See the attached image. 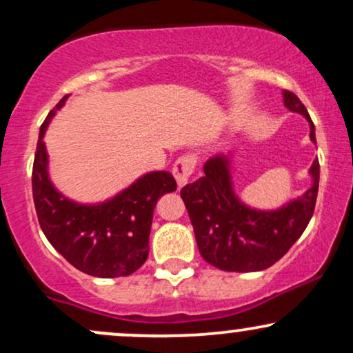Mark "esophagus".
I'll return each instance as SVG.
<instances>
[{"label": "esophagus", "mask_w": 353, "mask_h": 353, "mask_svg": "<svg viewBox=\"0 0 353 353\" xmlns=\"http://www.w3.org/2000/svg\"><path fill=\"white\" fill-rule=\"evenodd\" d=\"M194 168H196V157L189 156V154L188 156H181L179 159L176 161V164H174L172 168V174L174 177H176L179 188L188 184L189 177L192 176L194 172Z\"/></svg>", "instance_id": "esophagus-1"}]
</instances>
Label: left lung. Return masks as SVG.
<instances>
[{"label":"left lung","instance_id":"1","mask_svg":"<svg viewBox=\"0 0 353 353\" xmlns=\"http://www.w3.org/2000/svg\"><path fill=\"white\" fill-rule=\"evenodd\" d=\"M283 106L305 117L310 141L315 125L301 99L282 91ZM201 179L188 184L181 197L205 262L228 272H257L269 269L287 254L309 225L319 190V159L312 163L310 188L277 209L250 208L234 189L232 152L217 154L204 164Z\"/></svg>","mask_w":353,"mask_h":353}]
</instances>
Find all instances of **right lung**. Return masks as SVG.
Returning a JSON list of instances; mask_svg holds the SVG:
<instances>
[{
	"instance_id": "right-lung-1",
	"label": "right lung",
	"mask_w": 353,
	"mask_h": 353,
	"mask_svg": "<svg viewBox=\"0 0 353 353\" xmlns=\"http://www.w3.org/2000/svg\"><path fill=\"white\" fill-rule=\"evenodd\" d=\"M70 94L50 111L39 129L33 165V199L39 225L50 244L81 272L92 277H124L149 255V234L157 199L176 190L171 172H145L103 202L83 204L64 196L50 177L44 134Z\"/></svg>"
}]
</instances>
